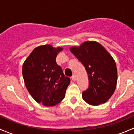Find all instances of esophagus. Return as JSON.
Here are the masks:
<instances>
[{"label":"esophagus","mask_w":134,"mask_h":134,"mask_svg":"<svg viewBox=\"0 0 134 134\" xmlns=\"http://www.w3.org/2000/svg\"><path fill=\"white\" fill-rule=\"evenodd\" d=\"M76 79V76L75 75L72 76V80L75 81Z\"/></svg>","instance_id":"34e87169"}]
</instances>
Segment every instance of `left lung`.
<instances>
[{
    "instance_id": "obj_1",
    "label": "left lung",
    "mask_w": 134,
    "mask_h": 134,
    "mask_svg": "<svg viewBox=\"0 0 134 134\" xmlns=\"http://www.w3.org/2000/svg\"><path fill=\"white\" fill-rule=\"evenodd\" d=\"M70 51L83 64L88 75L89 87L82 93L83 100L92 106L107 102L117 82V69L113 57L102 44L94 41L70 47Z\"/></svg>"
}]
</instances>
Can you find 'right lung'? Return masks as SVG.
<instances>
[{
	"mask_svg": "<svg viewBox=\"0 0 134 134\" xmlns=\"http://www.w3.org/2000/svg\"><path fill=\"white\" fill-rule=\"evenodd\" d=\"M63 51L51 44L36 47L23 65V76L26 87L32 98L44 106H54L64 98L70 83L65 76L56 56Z\"/></svg>",
	"mask_w": 134,
	"mask_h": 134,
	"instance_id": "add662e5",
	"label": "right lung"
}]
</instances>
